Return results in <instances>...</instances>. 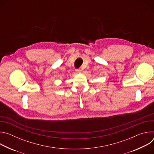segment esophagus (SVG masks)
I'll use <instances>...</instances> for the list:
<instances>
[{"label": "esophagus", "mask_w": 154, "mask_h": 154, "mask_svg": "<svg viewBox=\"0 0 154 154\" xmlns=\"http://www.w3.org/2000/svg\"><path fill=\"white\" fill-rule=\"evenodd\" d=\"M75 71H76V72H77V73H80V72H82L81 69H76V70H75Z\"/></svg>", "instance_id": "obj_1"}]
</instances>
